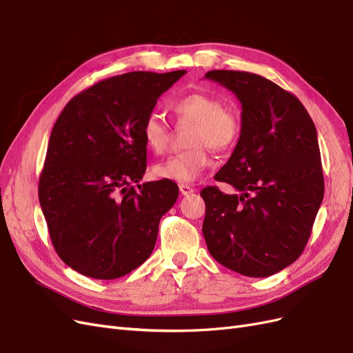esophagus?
<instances>
[{
    "label": "esophagus",
    "instance_id": "1",
    "mask_svg": "<svg viewBox=\"0 0 353 353\" xmlns=\"http://www.w3.org/2000/svg\"><path fill=\"white\" fill-rule=\"evenodd\" d=\"M179 193L183 196H188L191 193H194V188L188 184H179Z\"/></svg>",
    "mask_w": 353,
    "mask_h": 353
}]
</instances>
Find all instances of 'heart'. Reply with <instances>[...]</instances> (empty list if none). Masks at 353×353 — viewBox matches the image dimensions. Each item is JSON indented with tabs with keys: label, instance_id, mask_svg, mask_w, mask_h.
<instances>
[{
	"label": "heart",
	"instance_id": "obj_1",
	"mask_svg": "<svg viewBox=\"0 0 353 353\" xmlns=\"http://www.w3.org/2000/svg\"><path fill=\"white\" fill-rule=\"evenodd\" d=\"M169 108L179 123H191L187 134L190 147L154 165L152 174L157 179L194 183L212 165L209 148L221 153L237 143L241 132L240 113L208 92H190L170 101ZM141 134L148 150L154 154L165 153L170 131L159 114L152 113L145 117Z\"/></svg>",
	"mask_w": 353,
	"mask_h": 353
}]
</instances>
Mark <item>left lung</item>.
Segmentation results:
<instances>
[{"instance_id": "8db88e82", "label": "left lung", "mask_w": 353, "mask_h": 353, "mask_svg": "<svg viewBox=\"0 0 353 353\" xmlns=\"http://www.w3.org/2000/svg\"><path fill=\"white\" fill-rule=\"evenodd\" d=\"M205 78L241 103V132L215 175L240 194L203 188L209 253L241 275L270 276L302 254L324 197L316 128L293 94L259 74L210 70Z\"/></svg>"}]
</instances>
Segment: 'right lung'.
Returning a JSON list of instances; mask_svg holds the SVG:
<instances>
[{
  "label": "right lung",
  "mask_w": 353,
  "mask_h": 353,
  "mask_svg": "<svg viewBox=\"0 0 353 353\" xmlns=\"http://www.w3.org/2000/svg\"><path fill=\"white\" fill-rule=\"evenodd\" d=\"M184 74L123 73L74 95L60 113L38 194L52 245L77 272L114 280L152 254L178 185L160 179L133 188L145 172L141 128L160 95Z\"/></svg>",
  "instance_id": "add662e5"
}]
</instances>
